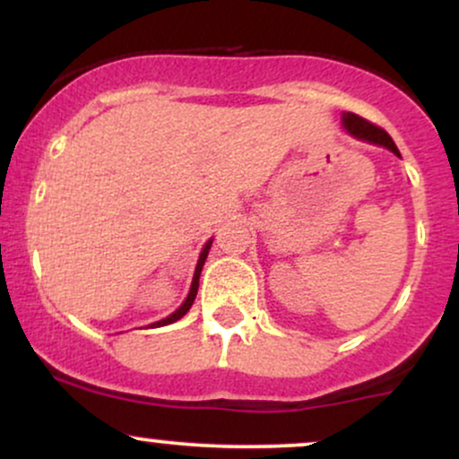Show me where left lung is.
I'll return each mask as SVG.
<instances>
[{"instance_id":"8db88e82","label":"left lung","mask_w":459,"mask_h":459,"mask_svg":"<svg viewBox=\"0 0 459 459\" xmlns=\"http://www.w3.org/2000/svg\"><path fill=\"white\" fill-rule=\"evenodd\" d=\"M343 127L350 131L351 135L358 140H365V142H371V144H377V146H384V149L393 151L394 155H399V149L394 146V142L391 135L386 134L382 127H376L373 123H368V120L360 118L358 114H351L347 112L343 114ZM402 157V155H399Z\"/></svg>"}]
</instances>
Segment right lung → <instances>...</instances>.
<instances>
[{"label": "right lung", "instance_id": "1", "mask_svg": "<svg viewBox=\"0 0 459 459\" xmlns=\"http://www.w3.org/2000/svg\"><path fill=\"white\" fill-rule=\"evenodd\" d=\"M212 244H213V239H209L207 244H204V247H203V252H200V256H198V265H196V272H194V278H192V287H189V293H187V298H186V302L181 304V307H178L175 313L172 315H168L166 319H161V321H157V324H152V325H157V328H160V325H168V324H175V321H178L183 317V315L187 313L189 308H192V304H194V299H196V293H198V281H200V272H203V265H204V261H207V255H209V247H212ZM151 325V328H152Z\"/></svg>", "mask_w": 459, "mask_h": 459}]
</instances>
